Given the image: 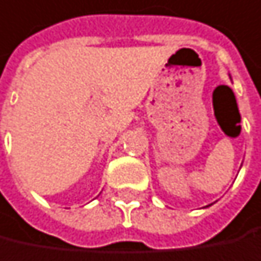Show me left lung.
Wrapping results in <instances>:
<instances>
[{
    "label": "left lung",
    "instance_id": "1",
    "mask_svg": "<svg viewBox=\"0 0 261 261\" xmlns=\"http://www.w3.org/2000/svg\"><path fill=\"white\" fill-rule=\"evenodd\" d=\"M209 206H212V204H209ZM209 206H207V207H209Z\"/></svg>",
    "mask_w": 261,
    "mask_h": 261
}]
</instances>
